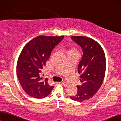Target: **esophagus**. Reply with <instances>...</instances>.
<instances>
[{
    "instance_id": "34e87169",
    "label": "esophagus",
    "mask_w": 121,
    "mask_h": 121,
    "mask_svg": "<svg viewBox=\"0 0 121 121\" xmlns=\"http://www.w3.org/2000/svg\"><path fill=\"white\" fill-rule=\"evenodd\" d=\"M60 83L62 85H64V86H67V85H68V83H67V82H61Z\"/></svg>"
}]
</instances>
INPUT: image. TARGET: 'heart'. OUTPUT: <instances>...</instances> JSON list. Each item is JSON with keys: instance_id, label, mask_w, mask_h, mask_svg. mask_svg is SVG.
<instances>
[{"instance_id": "1", "label": "heart", "mask_w": 121, "mask_h": 121, "mask_svg": "<svg viewBox=\"0 0 121 121\" xmlns=\"http://www.w3.org/2000/svg\"><path fill=\"white\" fill-rule=\"evenodd\" d=\"M66 53L67 55H70V54H76L78 55L79 52L75 48H68L66 50Z\"/></svg>"}]
</instances>
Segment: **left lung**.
Here are the masks:
<instances>
[{
    "label": "left lung",
    "instance_id": "obj_1",
    "mask_svg": "<svg viewBox=\"0 0 121 121\" xmlns=\"http://www.w3.org/2000/svg\"><path fill=\"white\" fill-rule=\"evenodd\" d=\"M71 39L82 47L83 55L78 66L82 85H76L72 100L82 102L93 97L100 88L105 76L106 61L104 52L97 41L85 36H72Z\"/></svg>",
    "mask_w": 121,
    "mask_h": 121
}]
</instances>
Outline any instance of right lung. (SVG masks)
<instances>
[{
    "label": "right lung",
    "mask_w": 121,
    "mask_h": 121,
    "mask_svg": "<svg viewBox=\"0 0 121 121\" xmlns=\"http://www.w3.org/2000/svg\"><path fill=\"white\" fill-rule=\"evenodd\" d=\"M64 36H39L24 46L18 57L17 74L23 90L30 97L43 98L53 89L48 85V79L39 76L54 47Z\"/></svg>",
    "instance_id": "obj_1"
}]
</instances>
